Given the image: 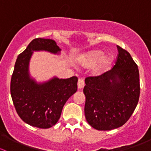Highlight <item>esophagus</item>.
Here are the masks:
<instances>
[{
    "label": "esophagus",
    "mask_w": 151,
    "mask_h": 151,
    "mask_svg": "<svg viewBox=\"0 0 151 151\" xmlns=\"http://www.w3.org/2000/svg\"><path fill=\"white\" fill-rule=\"evenodd\" d=\"M77 85H78V88H80V89H81V88H83V87L85 86V82H84V80H83V78H79L78 80V83H77Z\"/></svg>",
    "instance_id": "1"
}]
</instances>
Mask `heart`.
Masks as SVG:
<instances>
[{
  "instance_id": "1",
  "label": "heart",
  "mask_w": 151,
  "mask_h": 151,
  "mask_svg": "<svg viewBox=\"0 0 151 151\" xmlns=\"http://www.w3.org/2000/svg\"><path fill=\"white\" fill-rule=\"evenodd\" d=\"M102 50H95L85 54L81 59V63L85 67H93V73L99 74L106 71L112 62V56L110 55H104Z\"/></svg>"
}]
</instances>
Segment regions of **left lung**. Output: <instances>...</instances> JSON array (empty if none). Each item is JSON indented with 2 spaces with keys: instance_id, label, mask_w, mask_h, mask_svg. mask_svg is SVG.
Here are the masks:
<instances>
[{
  "instance_id": "left-lung-1",
  "label": "left lung",
  "mask_w": 151,
  "mask_h": 151,
  "mask_svg": "<svg viewBox=\"0 0 151 151\" xmlns=\"http://www.w3.org/2000/svg\"><path fill=\"white\" fill-rule=\"evenodd\" d=\"M115 64L109 71L85 78V115L94 129L109 131L128 121L139 98V74L129 52L120 46Z\"/></svg>"
}]
</instances>
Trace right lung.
<instances>
[{
    "instance_id": "obj_1",
    "label": "right lung",
    "mask_w": 151,
    "mask_h": 151,
    "mask_svg": "<svg viewBox=\"0 0 151 151\" xmlns=\"http://www.w3.org/2000/svg\"><path fill=\"white\" fill-rule=\"evenodd\" d=\"M45 50L58 53L60 49L52 39L38 38L30 42L18 55L11 80V95L15 109L21 119L40 129L56 124L66 101L77 90V77H54L38 84L29 75L28 66L33 51Z\"/></svg>"
}]
</instances>
